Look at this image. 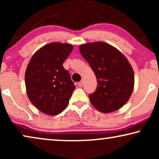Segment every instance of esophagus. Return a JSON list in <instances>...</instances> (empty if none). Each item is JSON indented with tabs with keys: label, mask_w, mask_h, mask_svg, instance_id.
Returning a JSON list of instances; mask_svg holds the SVG:
<instances>
[{
	"label": "esophagus",
	"mask_w": 159,
	"mask_h": 159,
	"mask_svg": "<svg viewBox=\"0 0 159 159\" xmlns=\"http://www.w3.org/2000/svg\"><path fill=\"white\" fill-rule=\"evenodd\" d=\"M83 84H84V80H81V81L79 82V83H78V86L80 87V88H82V87L83 86Z\"/></svg>",
	"instance_id": "esophagus-1"
}]
</instances>
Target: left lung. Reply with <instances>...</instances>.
I'll return each mask as SVG.
<instances>
[{"instance_id":"1","label":"left lung","mask_w":159,"mask_h":159,"mask_svg":"<svg viewBox=\"0 0 159 159\" xmlns=\"http://www.w3.org/2000/svg\"><path fill=\"white\" fill-rule=\"evenodd\" d=\"M80 51L97 79L96 90L89 95L92 105L103 113L122 107L131 96L134 82L133 70L125 56L103 42L81 45Z\"/></svg>"}]
</instances>
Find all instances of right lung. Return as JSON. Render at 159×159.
Here are the masks:
<instances>
[{
  "mask_svg": "<svg viewBox=\"0 0 159 159\" xmlns=\"http://www.w3.org/2000/svg\"><path fill=\"white\" fill-rule=\"evenodd\" d=\"M73 49L70 44L51 43L32 56L25 72V85L31 103L48 115H57L68 106L75 89L63 66Z\"/></svg>",
  "mask_w": 159,
  "mask_h": 159,
  "instance_id": "right-lung-1",
  "label": "right lung"
}]
</instances>
